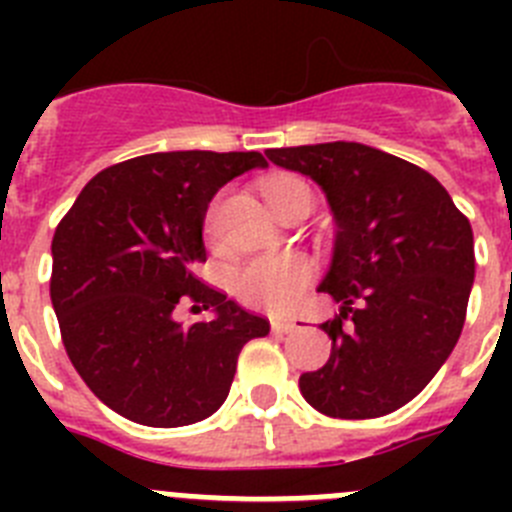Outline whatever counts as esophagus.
Instances as JSON below:
<instances>
[{"instance_id":"1","label":"esophagus","mask_w":512,"mask_h":512,"mask_svg":"<svg viewBox=\"0 0 512 512\" xmlns=\"http://www.w3.org/2000/svg\"><path fill=\"white\" fill-rule=\"evenodd\" d=\"M295 328V320H271V330H274V333H292Z\"/></svg>"}]
</instances>
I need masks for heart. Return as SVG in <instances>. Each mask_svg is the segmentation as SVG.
Returning <instances> with one entry per match:
<instances>
[{
	"instance_id": "heart-1",
	"label": "heart",
	"mask_w": 512,
	"mask_h": 512,
	"mask_svg": "<svg viewBox=\"0 0 512 512\" xmlns=\"http://www.w3.org/2000/svg\"><path fill=\"white\" fill-rule=\"evenodd\" d=\"M266 202L274 212L295 194H310L305 182L292 179V176H279L271 179L264 187ZM207 235L215 233V212L210 210L205 223ZM312 282V264L302 253H287V256H266V259H253L235 271L233 292L238 300L248 307L266 312H289L300 302L302 292Z\"/></svg>"
}]
</instances>
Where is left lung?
Masks as SVG:
<instances>
[{"label":"left lung","mask_w":512,"mask_h":512,"mask_svg":"<svg viewBox=\"0 0 512 512\" xmlns=\"http://www.w3.org/2000/svg\"><path fill=\"white\" fill-rule=\"evenodd\" d=\"M328 197L336 248L320 292L330 359L300 392L330 418H379L413 400L449 359L474 282L472 225L436 176L364 143L269 148Z\"/></svg>","instance_id":"8db88e82"}]
</instances>
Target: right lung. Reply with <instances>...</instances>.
I'll return each mask as SVG.
<instances>
[{"label": "right lung", "instance_id": "obj_1", "mask_svg": "<svg viewBox=\"0 0 512 512\" xmlns=\"http://www.w3.org/2000/svg\"><path fill=\"white\" fill-rule=\"evenodd\" d=\"M256 151L148 153L99 171L53 235L51 302L71 364L99 400L151 428H179L225 402L238 354L269 320L194 277L217 189ZM216 318L182 326L176 304Z\"/></svg>", "mask_w": 512, "mask_h": 512}]
</instances>
